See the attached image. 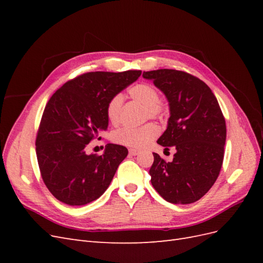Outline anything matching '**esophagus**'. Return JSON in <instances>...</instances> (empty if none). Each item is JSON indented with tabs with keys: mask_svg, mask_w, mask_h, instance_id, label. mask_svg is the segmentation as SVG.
<instances>
[{
	"mask_svg": "<svg viewBox=\"0 0 263 263\" xmlns=\"http://www.w3.org/2000/svg\"><path fill=\"white\" fill-rule=\"evenodd\" d=\"M140 153H139V151L138 150H136V149H129V155L130 156H138Z\"/></svg>",
	"mask_w": 263,
	"mask_h": 263,
	"instance_id": "34e87169",
	"label": "esophagus"
}]
</instances>
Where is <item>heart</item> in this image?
<instances>
[{"label":"heart","mask_w":263,"mask_h":263,"mask_svg":"<svg viewBox=\"0 0 263 263\" xmlns=\"http://www.w3.org/2000/svg\"><path fill=\"white\" fill-rule=\"evenodd\" d=\"M130 98L146 106V117L158 118L162 114L160 95L153 85L148 83H139L129 89ZM124 98L122 94H116L107 103L106 114L108 121L113 125L119 122L122 113ZM159 134L158 127L155 124H146L137 128L133 127H122L113 132L112 140L118 145L132 148H144L148 146Z\"/></svg>","instance_id":"heart-1"}]
</instances>
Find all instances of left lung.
Returning a JSON list of instances; mask_svg holds the SVG:
<instances>
[{"label": "left lung", "instance_id": "8db88e82", "mask_svg": "<svg viewBox=\"0 0 263 263\" xmlns=\"http://www.w3.org/2000/svg\"><path fill=\"white\" fill-rule=\"evenodd\" d=\"M142 77L169 102L168 126L157 142L177 150L171 162L154 153L151 184L166 202L194 203L213 186L224 159L226 123L217 99L208 84L183 71L160 69Z\"/></svg>", "mask_w": 263, "mask_h": 263}]
</instances>
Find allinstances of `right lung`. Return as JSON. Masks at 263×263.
<instances>
[{
    "instance_id": "1",
    "label": "right lung",
    "mask_w": 263,
    "mask_h": 263,
    "mask_svg": "<svg viewBox=\"0 0 263 263\" xmlns=\"http://www.w3.org/2000/svg\"><path fill=\"white\" fill-rule=\"evenodd\" d=\"M140 74V70L87 72L63 84L47 103L37 133L36 155L44 183L60 202L85 205L109 186L128 150L107 144L104 154L98 156L87 155L85 147L107 129L108 101Z\"/></svg>"
}]
</instances>
